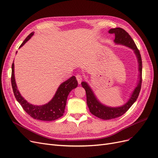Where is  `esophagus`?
Instances as JSON below:
<instances>
[{
  "label": "esophagus",
  "mask_w": 158,
  "mask_h": 158,
  "mask_svg": "<svg viewBox=\"0 0 158 158\" xmlns=\"http://www.w3.org/2000/svg\"><path fill=\"white\" fill-rule=\"evenodd\" d=\"M76 79H77V80H78V84H81V82H82V76L80 75V74H77V75L76 76Z\"/></svg>",
  "instance_id": "1"
}]
</instances>
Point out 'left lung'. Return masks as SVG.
Here are the masks:
<instances>
[{"label":"left lung","instance_id":"8db88e82","mask_svg":"<svg viewBox=\"0 0 158 158\" xmlns=\"http://www.w3.org/2000/svg\"><path fill=\"white\" fill-rule=\"evenodd\" d=\"M109 33L114 34V36H115L114 40V44L128 47L135 52L138 60V69L139 74L138 76L136 86L134 89L127 102L119 107H109L102 103L95 96L93 89L89 86L88 82H82L81 84L85 89V94H86V102L89 111L95 117L103 119V120H109V119L117 118L125 113L132 106L133 103L136 101L140 93L142 84V59L140 51L138 49L135 41H133L128 33L122 28H113V29L109 30Z\"/></svg>","mask_w":158,"mask_h":158}]
</instances>
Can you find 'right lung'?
Listing matches in <instances>:
<instances>
[{
  "label": "right lung",
  "mask_w": 158,
  "mask_h": 158,
  "mask_svg": "<svg viewBox=\"0 0 158 158\" xmlns=\"http://www.w3.org/2000/svg\"><path fill=\"white\" fill-rule=\"evenodd\" d=\"M34 34V32L31 33L26 40L23 41L19 48H20L29 40ZM17 53V52H16ZM12 87L14 96L18 102L21 105L24 111L32 118L37 120L51 121H55L63 115L64 109L66 104L68 95L73 89L78 86V81L74 76H71L67 80L62 83L51 101L42 106H36L27 102L20 94L18 89L17 85L14 76V63L12 65V76H11Z\"/></svg>",
  "instance_id": "add662e5"
}]
</instances>
